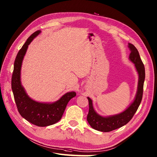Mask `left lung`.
<instances>
[{
	"instance_id": "obj_1",
	"label": "left lung",
	"mask_w": 157,
	"mask_h": 157,
	"mask_svg": "<svg viewBox=\"0 0 157 157\" xmlns=\"http://www.w3.org/2000/svg\"><path fill=\"white\" fill-rule=\"evenodd\" d=\"M128 47L131 50L129 59L135 63L136 71L139 74L138 90L135 101L130 105L129 107L124 112L117 115L109 117H102L94 111L92 100L88 97L89 103V110L87 114V121L90 127L99 131L110 132L117 128L122 127L127 124L132 119L134 114L136 112L142 101L143 94V86L145 78V69L142 60H141L138 50L133 44L129 43Z\"/></svg>"
}]
</instances>
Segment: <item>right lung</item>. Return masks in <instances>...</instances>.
I'll return each instance as SVG.
<instances>
[{
    "mask_svg": "<svg viewBox=\"0 0 157 157\" xmlns=\"http://www.w3.org/2000/svg\"><path fill=\"white\" fill-rule=\"evenodd\" d=\"M40 33L37 30L30 35L18 51L14 63L11 86L18 113L29 123L38 127L52 125L60 120L68 102L76 96L75 92L67 93L54 103L36 102L26 94L21 83V68L28 46Z\"/></svg>",
    "mask_w": 157,
    "mask_h": 157,
    "instance_id": "1",
    "label": "right lung"
}]
</instances>
